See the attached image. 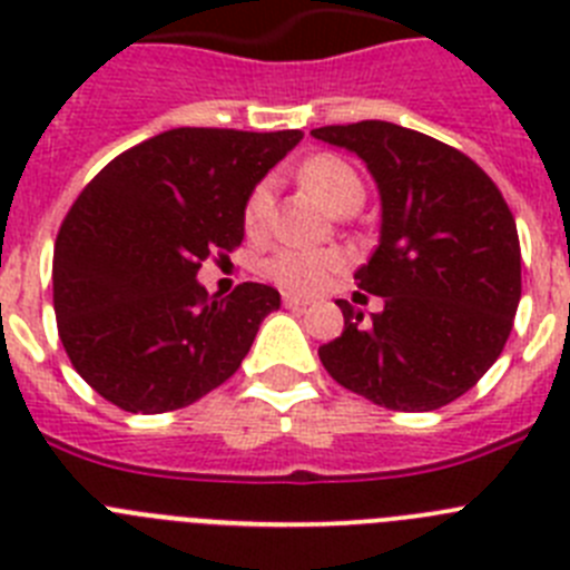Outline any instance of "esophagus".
Here are the masks:
<instances>
[{
	"label": "esophagus",
	"mask_w": 570,
	"mask_h": 570,
	"mask_svg": "<svg viewBox=\"0 0 570 570\" xmlns=\"http://www.w3.org/2000/svg\"><path fill=\"white\" fill-rule=\"evenodd\" d=\"M282 302H285V308H294V311L308 308L311 305V299H305V296H296V294H285L282 296Z\"/></svg>",
	"instance_id": "34e87169"
}]
</instances>
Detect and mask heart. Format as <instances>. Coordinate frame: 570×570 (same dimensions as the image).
Instances as JSON below:
<instances>
[{
    "mask_svg": "<svg viewBox=\"0 0 570 570\" xmlns=\"http://www.w3.org/2000/svg\"><path fill=\"white\" fill-rule=\"evenodd\" d=\"M302 183L311 194L320 196L322 205H328L334 214L347 208L351 203H362V183L356 170L340 159V156L320 154L311 156L308 163L299 170ZM271 208V185L259 183L250 190L248 203H245V228L259 230L265 225V216ZM345 265V256L340 250H314V248H282L265 265V274L282 285L285 291L294 294H311L322 288L334 271Z\"/></svg>",
    "mask_w": 570,
    "mask_h": 570,
    "instance_id": "heart-1",
    "label": "heart"
}]
</instances>
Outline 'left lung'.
<instances>
[{
	"label": "left lung",
	"mask_w": 570,
	"mask_h": 570,
	"mask_svg": "<svg viewBox=\"0 0 570 570\" xmlns=\"http://www.w3.org/2000/svg\"><path fill=\"white\" fill-rule=\"evenodd\" d=\"M380 188V245L354 274L385 308L340 299L345 331L320 347L342 387L391 411H436L471 391L505 347L522 294L517 223L500 188L462 150L382 119L328 125Z\"/></svg>",
	"instance_id": "1"
}]
</instances>
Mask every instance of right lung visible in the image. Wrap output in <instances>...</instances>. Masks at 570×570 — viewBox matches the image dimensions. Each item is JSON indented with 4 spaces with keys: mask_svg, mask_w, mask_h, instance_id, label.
Masks as SVG:
<instances>
[{
    "mask_svg": "<svg viewBox=\"0 0 570 570\" xmlns=\"http://www.w3.org/2000/svg\"><path fill=\"white\" fill-rule=\"evenodd\" d=\"M302 130L174 128L99 170L53 248V311L77 374L130 414H165L236 374L279 291L208 296L203 262L245 236V203Z\"/></svg>",
    "mask_w": 570,
    "mask_h": 570,
    "instance_id": "obj_1",
    "label": "right lung"
}]
</instances>
